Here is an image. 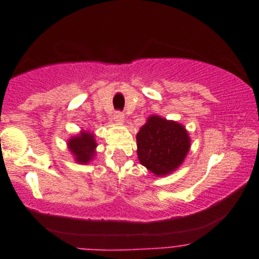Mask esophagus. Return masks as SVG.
<instances>
[{"mask_svg": "<svg viewBox=\"0 0 259 259\" xmlns=\"http://www.w3.org/2000/svg\"><path fill=\"white\" fill-rule=\"evenodd\" d=\"M124 114L121 113V111H115L114 114V121L117 122V124H121V122H124Z\"/></svg>", "mask_w": 259, "mask_h": 259, "instance_id": "obj_1", "label": "esophagus"}]
</instances>
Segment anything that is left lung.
<instances>
[{"label": "left lung", "instance_id": "left-lung-1", "mask_svg": "<svg viewBox=\"0 0 259 259\" xmlns=\"http://www.w3.org/2000/svg\"><path fill=\"white\" fill-rule=\"evenodd\" d=\"M137 145L142 165L156 177H164L184 161L190 138L179 122L151 115L137 134Z\"/></svg>", "mask_w": 259, "mask_h": 259}]
</instances>
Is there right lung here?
Segmentation results:
<instances>
[{"instance_id":"obj_1","label":"right lung","mask_w":259,"mask_h":259,"mask_svg":"<svg viewBox=\"0 0 259 259\" xmlns=\"http://www.w3.org/2000/svg\"><path fill=\"white\" fill-rule=\"evenodd\" d=\"M70 151L79 164H86L93 160L95 155V148L98 146L94 134L89 132H81L79 135L70 138L67 142Z\"/></svg>"}]
</instances>
